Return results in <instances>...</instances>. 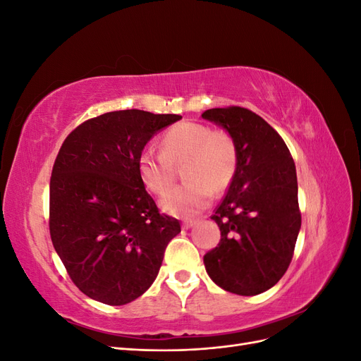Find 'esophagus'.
<instances>
[{
    "label": "esophagus",
    "mask_w": 361,
    "mask_h": 361,
    "mask_svg": "<svg viewBox=\"0 0 361 361\" xmlns=\"http://www.w3.org/2000/svg\"><path fill=\"white\" fill-rule=\"evenodd\" d=\"M195 224H197V221H195V220H185V221L182 223V227H183V228H191V227L195 226Z\"/></svg>",
    "instance_id": "obj_1"
}]
</instances>
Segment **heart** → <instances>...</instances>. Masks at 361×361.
Returning a JSON list of instances; mask_svg holds the SVG:
<instances>
[{"label": "heart", "mask_w": 361, "mask_h": 361, "mask_svg": "<svg viewBox=\"0 0 361 361\" xmlns=\"http://www.w3.org/2000/svg\"><path fill=\"white\" fill-rule=\"evenodd\" d=\"M162 152L141 150L137 159L140 180L145 187L162 194L173 180V166H182L187 180L162 195L161 209L174 216H194L202 212L215 192L224 191L238 169L235 138L223 129L199 122H180L171 126L161 140Z\"/></svg>", "instance_id": "b5f03b06"}]
</instances>
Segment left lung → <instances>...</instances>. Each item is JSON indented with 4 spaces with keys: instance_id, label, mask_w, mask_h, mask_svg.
Segmentation results:
<instances>
[{
    "instance_id": "8db88e82",
    "label": "left lung",
    "mask_w": 361,
    "mask_h": 361,
    "mask_svg": "<svg viewBox=\"0 0 361 361\" xmlns=\"http://www.w3.org/2000/svg\"><path fill=\"white\" fill-rule=\"evenodd\" d=\"M202 117L238 146L233 180L211 216L221 239L204 268L215 285L251 297L274 286L293 256L301 227L295 162L277 130L247 108H212Z\"/></svg>"
}]
</instances>
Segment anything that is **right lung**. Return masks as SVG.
<instances>
[{
    "instance_id": "1",
    "label": "right lung",
    "mask_w": 361,
    "mask_h": 361,
    "mask_svg": "<svg viewBox=\"0 0 361 361\" xmlns=\"http://www.w3.org/2000/svg\"><path fill=\"white\" fill-rule=\"evenodd\" d=\"M180 118L111 111L63 141L49 183V233L75 286L92 300L123 305L143 295L180 232L179 220L159 214L137 170L147 141Z\"/></svg>"
}]
</instances>
